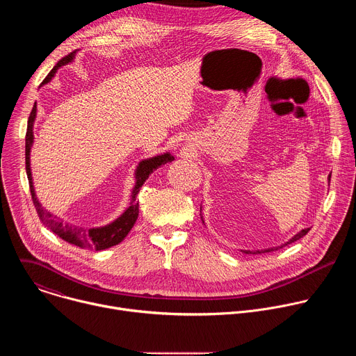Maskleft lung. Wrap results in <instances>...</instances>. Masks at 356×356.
<instances>
[{
	"mask_svg": "<svg viewBox=\"0 0 356 356\" xmlns=\"http://www.w3.org/2000/svg\"><path fill=\"white\" fill-rule=\"evenodd\" d=\"M330 177H331V175L328 176V181H330ZM200 213H201V207H200ZM201 216V221L204 222V220H202V214H200ZM310 231V228H304V229H301L300 232H297L294 236H291L287 242H284V243H282V245H279V246H275V248H268V249H264V250H241L242 253H246V255H257V253H266V252H272V250H277V249H280V248H283V246H286V245H289V243H291V242H294V241H297V239H300V238H302L304 235H306L307 232Z\"/></svg>",
	"mask_w": 356,
	"mask_h": 356,
	"instance_id": "1",
	"label": "left lung"
}]
</instances>
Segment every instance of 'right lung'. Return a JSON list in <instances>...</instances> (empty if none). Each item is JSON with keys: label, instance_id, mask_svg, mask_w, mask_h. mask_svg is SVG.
Wrapping results in <instances>:
<instances>
[{"label": "right lung", "instance_id": "obj_1", "mask_svg": "<svg viewBox=\"0 0 356 356\" xmlns=\"http://www.w3.org/2000/svg\"><path fill=\"white\" fill-rule=\"evenodd\" d=\"M76 52L67 55L63 58L54 69L47 74V77L43 80L42 84H47L50 80H52L56 74V72L62 67L66 66L67 63H72L74 60ZM36 120V103L31 111V115L28 118V128H26V138H25V162H26V175L29 180V187H31V194L35 209L38 211V216L40 221L50 229L55 232L58 236L65 239L66 242L80 246L83 249H95V250H103L107 248H111L114 245H118L120 242L124 241V238L128 235V232L132 229L134 224L138 220L139 216V202L136 200V195L149 177V175L156 170L159 166L169 163L175 161V156L170 155V152H165V154L156 155L154 158H147L142 159L136 169H135V186L131 193V201H129V207L113 222L103 225V227H95V228H83L77 225H72L69 222H65L62 218L54 216L52 213H49L46 209L42 207L39 198L36 197V191L33 187V179H32V170H31V149L33 145V124Z\"/></svg>", "mask_w": 356, "mask_h": 356}]
</instances>
